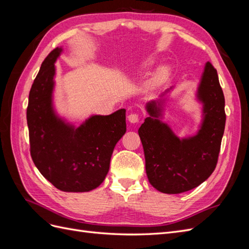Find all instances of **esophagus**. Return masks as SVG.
<instances>
[{
  "mask_svg": "<svg viewBox=\"0 0 249 249\" xmlns=\"http://www.w3.org/2000/svg\"><path fill=\"white\" fill-rule=\"evenodd\" d=\"M127 120H129L131 124H137L139 122V116L136 113H131V114L127 116Z\"/></svg>",
  "mask_w": 249,
  "mask_h": 249,
  "instance_id": "esophagus-1",
  "label": "esophagus"
}]
</instances>
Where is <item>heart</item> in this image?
I'll list each match as a JSON object with an SVG mask.
<instances>
[{
    "label": "heart",
    "mask_w": 249,
    "mask_h": 249,
    "mask_svg": "<svg viewBox=\"0 0 249 249\" xmlns=\"http://www.w3.org/2000/svg\"><path fill=\"white\" fill-rule=\"evenodd\" d=\"M155 63H156V60H155L154 58H148V59H146V60H145L144 62L142 63V67H143V69H146V67L153 66ZM166 72H167V71H166V70H164V69L160 70V71H159V72H158V74H157V78L159 79V80L163 79L165 74H166Z\"/></svg>",
    "instance_id": "heart-1"
}]
</instances>
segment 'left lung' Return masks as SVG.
<instances>
[{
  "label": "left lung",
  "mask_w": 249,
  "mask_h": 249,
  "mask_svg": "<svg viewBox=\"0 0 249 249\" xmlns=\"http://www.w3.org/2000/svg\"><path fill=\"white\" fill-rule=\"evenodd\" d=\"M172 88L146 103L149 116L138 133L150 185L163 193L178 194L199 186L216 167L225 126L224 95L217 71L207 62L195 94L202 106L200 124L196 134L179 138L163 120L164 96Z\"/></svg>",
  "instance_id": "obj_1"
}]
</instances>
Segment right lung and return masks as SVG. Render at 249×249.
<instances>
[{
    "instance_id": "add662e5",
    "label": "right lung",
    "mask_w": 249,
    "mask_h": 249,
    "mask_svg": "<svg viewBox=\"0 0 249 249\" xmlns=\"http://www.w3.org/2000/svg\"><path fill=\"white\" fill-rule=\"evenodd\" d=\"M56 48L42 62L29 93L27 123L35 166L64 192H88L106 178L116 143L125 131V109L110 115H91L79 126L56 111L54 90Z\"/></svg>"
}]
</instances>
